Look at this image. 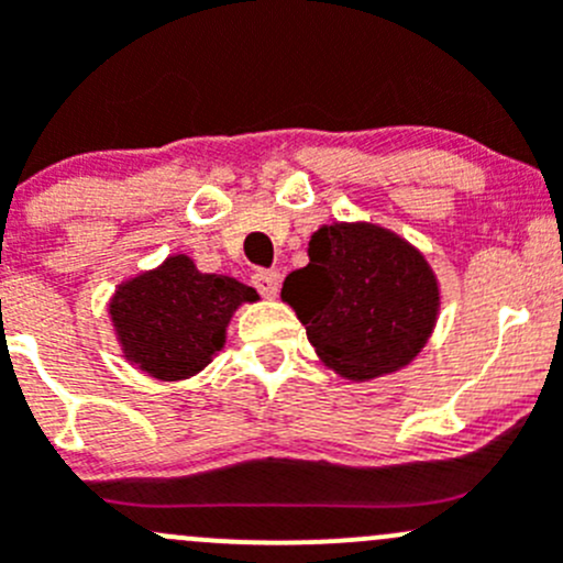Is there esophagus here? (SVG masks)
Listing matches in <instances>:
<instances>
[{
    "label": "esophagus",
    "mask_w": 563,
    "mask_h": 563,
    "mask_svg": "<svg viewBox=\"0 0 563 563\" xmlns=\"http://www.w3.org/2000/svg\"><path fill=\"white\" fill-rule=\"evenodd\" d=\"M253 286L258 288L264 297H277V288H280V272L277 269H255L253 272Z\"/></svg>",
    "instance_id": "obj_1"
}]
</instances>
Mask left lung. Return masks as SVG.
Listing matches in <instances>:
<instances>
[{
    "instance_id": "left-lung-1",
    "label": "left lung",
    "mask_w": 563,
    "mask_h": 563,
    "mask_svg": "<svg viewBox=\"0 0 563 563\" xmlns=\"http://www.w3.org/2000/svg\"><path fill=\"white\" fill-rule=\"evenodd\" d=\"M308 255L280 297L332 371L365 382L419 354L439 316V283L419 250L378 225L334 223L316 231Z\"/></svg>"
}]
</instances>
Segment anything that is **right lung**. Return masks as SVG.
<instances>
[{
  "mask_svg": "<svg viewBox=\"0 0 563 563\" xmlns=\"http://www.w3.org/2000/svg\"><path fill=\"white\" fill-rule=\"evenodd\" d=\"M258 294L225 275H203L187 255L122 283L111 321L124 356L161 382L196 376L223 349L225 327L242 302Z\"/></svg>",
  "mask_w": 563,
  "mask_h": 563,
  "instance_id": "1",
  "label": "right lung"
}]
</instances>
